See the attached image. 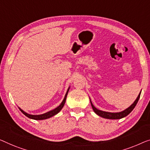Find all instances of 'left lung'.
I'll use <instances>...</instances> for the list:
<instances>
[{
  "instance_id": "left-lung-1",
  "label": "left lung",
  "mask_w": 150,
  "mask_h": 150,
  "mask_svg": "<svg viewBox=\"0 0 150 150\" xmlns=\"http://www.w3.org/2000/svg\"><path fill=\"white\" fill-rule=\"evenodd\" d=\"M140 95H141V92L139 93V96H138V97L137 98V99L135 100V101L133 102V104L131 105V106H129L128 108H127L126 110L120 112L114 113V112H108L100 110H98V109H97L96 108H95L94 106L92 104L91 101H90V102H91V107H92L93 111H94L95 113L97 114L98 116H100V117H103L105 118H108V119H120V118H122L125 117H126V116L128 115L133 110L134 108H135L136 106V104H137L138 100H139V98H140Z\"/></svg>"
}]
</instances>
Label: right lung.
<instances>
[{
    "label": "right lung",
    "instance_id": "obj_1",
    "mask_svg": "<svg viewBox=\"0 0 150 150\" xmlns=\"http://www.w3.org/2000/svg\"><path fill=\"white\" fill-rule=\"evenodd\" d=\"M69 90V88L68 89L67 91L66 94H65V96L64 98V100H62V103L59 105V106L57 107V108H56L55 109H54V110H51V111H49L48 112L46 113H44V114H42V115H29V114L26 113L25 112H24L23 110H21V108H19V110L21 111V112L23 114V115H25L26 117H28V118H32V119H34V120H44V119H46V118H50L53 117V116H54L55 115H57L59 112L61 110V109L62 108V107L64 106V103H65V101H66V98H67V93H68V91Z\"/></svg>",
    "mask_w": 150,
    "mask_h": 150
}]
</instances>
